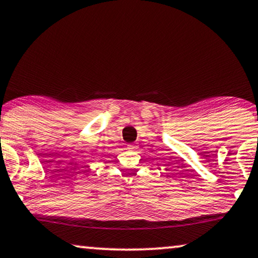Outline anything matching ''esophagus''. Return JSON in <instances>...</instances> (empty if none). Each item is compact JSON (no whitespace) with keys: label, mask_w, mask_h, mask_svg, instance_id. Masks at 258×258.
Instances as JSON below:
<instances>
[{"label":"esophagus","mask_w":258,"mask_h":258,"mask_svg":"<svg viewBox=\"0 0 258 258\" xmlns=\"http://www.w3.org/2000/svg\"><path fill=\"white\" fill-rule=\"evenodd\" d=\"M126 149H128L129 151H136L137 146L134 145V144H128V145H126Z\"/></svg>","instance_id":"1"}]
</instances>
